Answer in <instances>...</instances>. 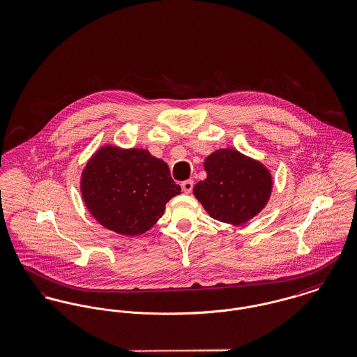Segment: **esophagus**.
<instances>
[{"label": "esophagus", "mask_w": 357, "mask_h": 357, "mask_svg": "<svg viewBox=\"0 0 357 357\" xmlns=\"http://www.w3.org/2000/svg\"><path fill=\"white\" fill-rule=\"evenodd\" d=\"M192 186H194V182L192 179H188L185 182H182V189L185 192H190L192 190Z\"/></svg>", "instance_id": "esophagus-1"}]
</instances>
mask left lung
Instances as JSON below:
<instances>
[{"label":"left lung","instance_id":"obj_1","mask_svg":"<svg viewBox=\"0 0 357 357\" xmlns=\"http://www.w3.org/2000/svg\"><path fill=\"white\" fill-rule=\"evenodd\" d=\"M206 179L192 192L213 219L242 224L265 206L272 192L268 169L234 149H220L206 158Z\"/></svg>","mask_w":357,"mask_h":357}]
</instances>
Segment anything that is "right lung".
I'll return each instance as SVG.
<instances>
[{"label": "right lung", "instance_id": "1", "mask_svg": "<svg viewBox=\"0 0 357 357\" xmlns=\"http://www.w3.org/2000/svg\"><path fill=\"white\" fill-rule=\"evenodd\" d=\"M82 192L91 215L122 235H139L163 216L181 192L163 160L144 149H99L82 171Z\"/></svg>", "mask_w": 357, "mask_h": 357}]
</instances>
